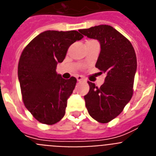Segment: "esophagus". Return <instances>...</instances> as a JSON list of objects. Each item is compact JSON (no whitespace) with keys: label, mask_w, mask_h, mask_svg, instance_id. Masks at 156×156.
<instances>
[{"label":"esophagus","mask_w":156,"mask_h":156,"mask_svg":"<svg viewBox=\"0 0 156 156\" xmlns=\"http://www.w3.org/2000/svg\"><path fill=\"white\" fill-rule=\"evenodd\" d=\"M76 80H77V81H78V82H81V81H84L85 80V79L82 76H77Z\"/></svg>","instance_id":"34e87169"}]
</instances>
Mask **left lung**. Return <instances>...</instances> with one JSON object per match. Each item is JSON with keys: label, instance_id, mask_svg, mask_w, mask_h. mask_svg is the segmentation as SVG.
<instances>
[{"label": "left lung", "instance_id": "1", "mask_svg": "<svg viewBox=\"0 0 156 156\" xmlns=\"http://www.w3.org/2000/svg\"><path fill=\"white\" fill-rule=\"evenodd\" d=\"M80 32L100 43L101 51L95 67L105 74V83L98 87L88 81L90 90L84 100L90 116L106 123L122 112L133 96L136 54L131 43L111 26L99 25Z\"/></svg>", "mask_w": 156, "mask_h": 156}]
</instances>
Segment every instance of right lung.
I'll return each mask as SVG.
<instances>
[{"label":"right lung","mask_w":156,"mask_h":156,"mask_svg":"<svg viewBox=\"0 0 156 156\" xmlns=\"http://www.w3.org/2000/svg\"><path fill=\"white\" fill-rule=\"evenodd\" d=\"M83 37L76 30H47L24 48L18 66V77L26 108L37 120L48 125L61 120L76 79L65 80L56 73L72 44Z\"/></svg>","instance_id":"1"}]
</instances>
